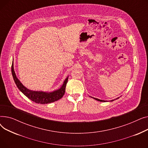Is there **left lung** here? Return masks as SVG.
<instances>
[{
	"label": "left lung",
	"mask_w": 148,
	"mask_h": 148,
	"mask_svg": "<svg viewBox=\"0 0 148 148\" xmlns=\"http://www.w3.org/2000/svg\"><path fill=\"white\" fill-rule=\"evenodd\" d=\"M90 97H91V98H94V99H96V100H97V101H101V102H106L107 101H105V100H102V99H98V98H94V97H90V96H89ZM118 98H119V97H118V98H116V99H112V100H111V101H114L115 99H118Z\"/></svg>",
	"instance_id": "obj_1"
}]
</instances>
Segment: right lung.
Instances as JSON below:
<instances>
[{
  "label": "right lung",
  "mask_w": 148,
  "mask_h": 148,
  "mask_svg": "<svg viewBox=\"0 0 148 148\" xmlns=\"http://www.w3.org/2000/svg\"><path fill=\"white\" fill-rule=\"evenodd\" d=\"M11 72L14 80L18 89L29 99L32 100V101L36 103L45 104L53 103L62 98L65 94L66 85L68 79V76L65 79L60 88L56 90H54L51 92H45L42 90L36 91L27 89L21 83L20 80L17 78L16 74H15L13 62L11 66Z\"/></svg>",
  "instance_id": "1"
}]
</instances>
